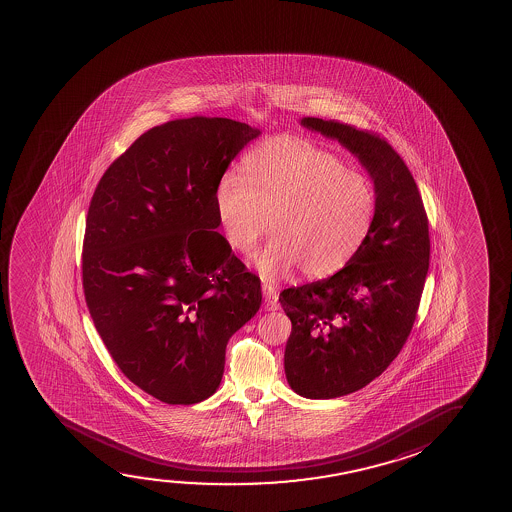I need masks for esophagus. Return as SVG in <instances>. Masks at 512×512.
<instances>
[{
    "instance_id": "1",
    "label": "esophagus",
    "mask_w": 512,
    "mask_h": 512,
    "mask_svg": "<svg viewBox=\"0 0 512 512\" xmlns=\"http://www.w3.org/2000/svg\"><path fill=\"white\" fill-rule=\"evenodd\" d=\"M262 294H264V306L269 311H276L280 309V302H278V290L271 283L264 281L262 283Z\"/></svg>"
}]
</instances>
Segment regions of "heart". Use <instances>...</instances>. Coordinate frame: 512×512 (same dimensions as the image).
Wrapping results in <instances>:
<instances>
[{
    "label": "heart",
    "mask_w": 512,
    "mask_h": 512,
    "mask_svg": "<svg viewBox=\"0 0 512 512\" xmlns=\"http://www.w3.org/2000/svg\"><path fill=\"white\" fill-rule=\"evenodd\" d=\"M376 206L369 176L294 136L250 150L241 176L225 173L215 189L218 225L234 252L250 255L271 218L273 238L255 259L267 280L297 267L309 278L339 271L364 245Z\"/></svg>",
    "instance_id": "obj_1"
}]
</instances>
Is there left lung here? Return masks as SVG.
I'll use <instances>...</instances> for the list:
<instances>
[{
    "label": "left lung",
    "mask_w": 512,
    "mask_h": 512,
    "mask_svg": "<svg viewBox=\"0 0 512 512\" xmlns=\"http://www.w3.org/2000/svg\"><path fill=\"white\" fill-rule=\"evenodd\" d=\"M301 124L348 148L378 196L355 257L330 278L280 294L292 322L288 385L306 399H336L378 378L406 344L430 264L428 218L411 171L388 141L336 120L304 117Z\"/></svg>",
    "instance_id": "obj_1"
}]
</instances>
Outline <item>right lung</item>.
I'll return each instance as SVG.
<instances>
[{"label": "right lung", "mask_w": 512, "mask_h": 512, "mask_svg": "<svg viewBox=\"0 0 512 512\" xmlns=\"http://www.w3.org/2000/svg\"><path fill=\"white\" fill-rule=\"evenodd\" d=\"M259 129L222 117L141 134L101 176L85 222L87 308L115 364L166 404L217 392L225 348L260 308L218 227L215 189Z\"/></svg>", "instance_id": "obj_1"}]
</instances>
